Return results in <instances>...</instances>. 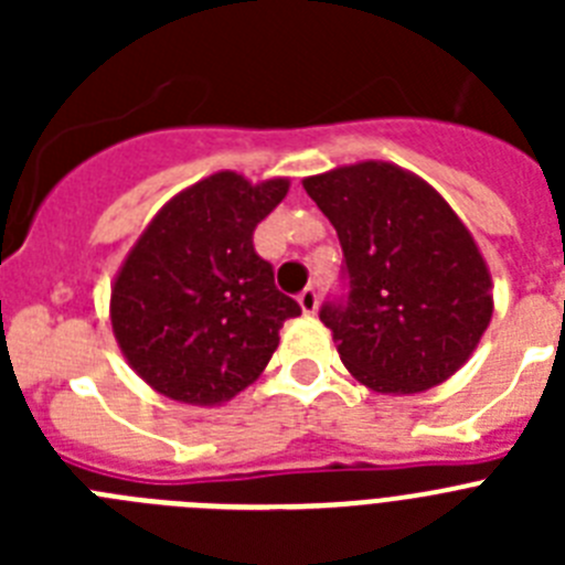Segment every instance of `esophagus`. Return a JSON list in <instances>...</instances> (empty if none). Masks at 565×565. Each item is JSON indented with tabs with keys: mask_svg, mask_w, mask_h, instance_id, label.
Returning <instances> with one entry per match:
<instances>
[{
	"mask_svg": "<svg viewBox=\"0 0 565 565\" xmlns=\"http://www.w3.org/2000/svg\"><path fill=\"white\" fill-rule=\"evenodd\" d=\"M297 299H299V308H302V311H306V313H313L319 308V291L313 286L302 288Z\"/></svg>",
	"mask_w": 565,
	"mask_h": 565,
	"instance_id": "1",
	"label": "esophagus"
}]
</instances>
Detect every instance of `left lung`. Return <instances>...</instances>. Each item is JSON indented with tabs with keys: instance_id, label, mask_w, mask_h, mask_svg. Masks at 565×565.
I'll return each mask as SVG.
<instances>
[{
	"instance_id": "8db88e82",
	"label": "left lung",
	"mask_w": 565,
	"mask_h": 565,
	"mask_svg": "<svg viewBox=\"0 0 565 565\" xmlns=\"http://www.w3.org/2000/svg\"><path fill=\"white\" fill-rule=\"evenodd\" d=\"M337 228L342 294L319 308L344 367L379 393H422L476 351L492 282L472 234L441 194L393 163L302 181Z\"/></svg>"
}]
</instances>
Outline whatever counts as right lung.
<instances>
[{
	"label": "right lung",
	"instance_id": "add662e5",
	"mask_svg": "<svg viewBox=\"0 0 565 565\" xmlns=\"http://www.w3.org/2000/svg\"><path fill=\"white\" fill-rule=\"evenodd\" d=\"M288 181L234 172L194 183L154 214L113 288V331L135 373L186 404L237 396L268 364L297 299L274 286L254 228Z\"/></svg>",
	"mask_w": 565,
	"mask_h": 565
}]
</instances>
